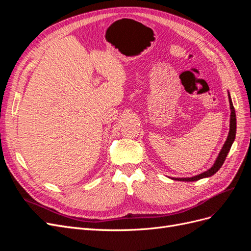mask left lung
Segmentation results:
<instances>
[{
	"label": "left lung",
	"instance_id": "1",
	"mask_svg": "<svg viewBox=\"0 0 251 251\" xmlns=\"http://www.w3.org/2000/svg\"><path fill=\"white\" fill-rule=\"evenodd\" d=\"M228 100H229V105H230V120H229V132H228V136H227V139L225 141V143L223 144V147L220 151V153L216 159L215 163L212 164L211 168L209 170H207L206 172H204L202 174L197 175V176L194 177H188V178H172L173 180H178V181H186V182H191V181H197L200 180L203 178H207V177H211L212 175H215L221 166L223 165L226 156L228 154V151L232 146V143L234 141L235 138V132H237V118H235V111L233 108V104L231 101V97L230 94L228 92Z\"/></svg>",
	"mask_w": 251,
	"mask_h": 251
}]
</instances>
